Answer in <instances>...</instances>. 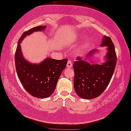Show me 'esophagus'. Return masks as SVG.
I'll use <instances>...</instances> for the list:
<instances>
[{
	"mask_svg": "<svg viewBox=\"0 0 131 131\" xmlns=\"http://www.w3.org/2000/svg\"><path fill=\"white\" fill-rule=\"evenodd\" d=\"M72 66L73 64L72 63V61L68 60V62H67V67L68 68H72Z\"/></svg>",
	"mask_w": 131,
	"mask_h": 131,
	"instance_id": "34e87169",
	"label": "esophagus"
}]
</instances>
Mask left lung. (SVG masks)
Listing matches in <instances>:
<instances>
[{
  "label": "left lung",
  "mask_w": 131,
  "mask_h": 131,
  "mask_svg": "<svg viewBox=\"0 0 131 131\" xmlns=\"http://www.w3.org/2000/svg\"><path fill=\"white\" fill-rule=\"evenodd\" d=\"M101 46L107 47L106 62L101 64H91L86 59L97 50L89 51L85 59L77 57L73 63L74 90L80 97L93 99L100 96L105 91L110 82L116 64L115 46L109 37L104 36Z\"/></svg>",
  "instance_id": "obj_1"
}]
</instances>
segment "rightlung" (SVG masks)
Segmentation results:
<instances>
[{"label":"right lung","mask_w":131,"mask_h":131,"mask_svg":"<svg viewBox=\"0 0 131 131\" xmlns=\"http://www.w3.org/2000/svg\"><path fill=\"white\" fill-rule=\"evenodd\" d=\"M45 28L46 26H38L25 31L18 40L15 55L16 69L21 84L30 95L40 98L49 97L54 92L68 61L67 59L56 60L47 58L37 64L29 63L24 58L20 46L22 40L33 32Z\"/></svg>","instance_id":"obj_1"}]
</instances>
